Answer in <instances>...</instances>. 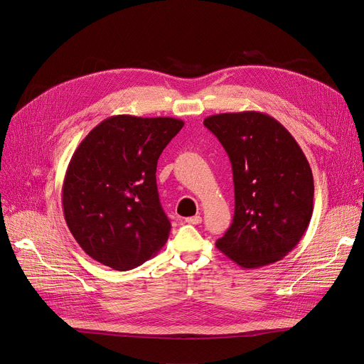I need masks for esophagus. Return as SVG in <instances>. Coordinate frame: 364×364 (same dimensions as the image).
<instances>
[{
	"mask_svg": "<svg viewBox=\"0 0 364 364\" xmlns=\"http://www.w3.org/2000/svg\"><path fill=\"white\" fill-rule=\"evenodd\" d=\"M187 224H195V225H198V224H200L202 223V218L199 217V215H195V217H188V218H186L184 220Z\"/></svg>",
	"mask_w": 364,
	"mask_h": 364,
	"instance_id": "obj_1",
	"label": "esophagus"
}]
</instances>
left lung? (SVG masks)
I'll return each mask as SVG.
<instances>
[{"instance_id":"left-lung-1","label":"left lung","mask_w":364,"mask_h":364,"mask_svg":"<svg viewBox=\"0 0 364 364\" xmlns=\"http://www.w3.org/2000/svg\"><path fill=\"white\" fill-rule=\"evenodd\" d=\"M203 125L225 149L235 183L233 223L215 246L243 269L284 258L313 215V172L299 144L262 112L211 114Z\"/></svg>"}]
</instances>
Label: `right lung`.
I'll return each mask as SVG.
<instances>
[{"instance_id": "add662e5", "label": "right lung", "mask_w": 364, "mask_h": 364, "mask_svg": "<svg viewBox=\"0 0 364 364\" xmlns=\"http://www.w3.org/2000/svg\"><path fill=\"white\" fill-rule=\"evenodd\" d=\"M183 127L176 118L114 114L76 147L62 205L70 233L92 259L127 272L162 250L171 224L159 202L156 165Z\"/></svg>"}]
</instances>
